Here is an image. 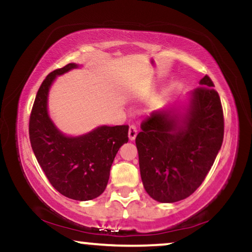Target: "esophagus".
Masks as SVG:
<instances>
[{
  "mask_svg": "<svg viewBox=\"0 0 252 252\" xmlns=\"http://www.w3.org/2000/svg\"><path fill=\"white\" fill-rule=\"evenodd\" d=\"M137 136V129L135 126H130L129 128V139L130 141H135Z\"/></svg>",
  "mask_w": 252,
  "mask_h": 252,
  "instance_id": "1",
  "label": "esophagus"
}]
</instances>
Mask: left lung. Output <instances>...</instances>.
<instances>
[{
  "instance_id": "obj_1",
  "label": "left lung",
  "mask_w": 252,
  "mask_h": 252,
  "mask_svg": "<svg viewBox=\"0 0 252 252\" xmlns=\"http://www.w3.org/2000/svg\"><path fill=\"white\" fill-rule=\"evenodd\" d=\"M186 101L155 110L136 137L143 186L152 199H186L211 170L223 142L221 100L208 75Z\"/></svg>"
}]
</instances>
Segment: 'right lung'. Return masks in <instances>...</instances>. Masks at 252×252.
<instances>
[{
  "label": "right lung",
  "mask_w": 252,
  "mask_h": 252,
  "mask_svg": "<svg viewBox=\"0 0 252 252\" xmlns=\"http://www.w3.org/2000/svg\"><path fill=\"white\" fill-rule=\"evenodd\" d=\"M71 63L46 76L38 89L29 124L31 148L47 179L60 194L88 201L103 193L119 149L129 141L128 126H100L87 133L68 136L49 114V94L56 78L74 68Z\"/></svg>",
  "instance_id": "right-lung-1"
}]
</instances>
